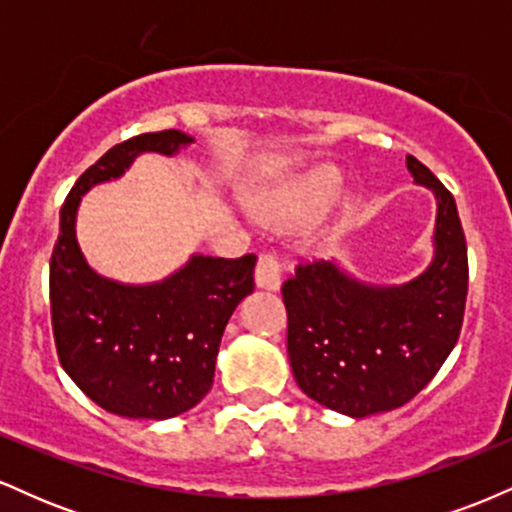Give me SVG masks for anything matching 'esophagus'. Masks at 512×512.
Wrapping results in <instances>:
<instances>
[{
  "instance_id": "obj_1",
  "label": "esophagus",
  "mask_w": 512,
  "mask_h": 512,
  "mask_svg": "<svg viewBox=\"0 0 512 512\" xmlns=\"http://www.w3.org/2000/svg\"><path fill=\"white\" fill-rule=\"evenodd\" d=\"M255 284H257V289L279 291V286H281V262L276 260L274 255H262L260 260H257Z\"/></svg>"
}]
</instances>
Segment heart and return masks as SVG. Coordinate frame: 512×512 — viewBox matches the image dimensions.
<instances>
[{"label": "heart", "mask_w": 512, "mask_h": 512, "mask_svg": "<svg viewBox=\"0 0 512 512\" xmlns=\"http://www.w3.org/2000/svg\"><path fill=\"white\" fill-rule=\"evenodd\" d=\"M342 187L344 178L339 168H334L332 163H320L276 182L255 199V209L264 221L272 223L308 221L330 207Z\"/></svg>", "instance_id": "1"}]
</instances>
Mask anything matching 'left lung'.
<instances>
[{
  "label": "left lung",
  "instance_id": "obj_1",
  "mask_svg": "<svg viewBox=\"0 0 512 512\" xmlns=\"http://www.w3.org/2000/svg\"><path fill=\"white\" fill-rule=\"evenodd\" d=\"M416 185L436 197L433 260L399 286L366 284L337 260L298 264L284 281L293 378L310 399L363 416L407 404L455 349L467 301V243L455 197L407 156Z\"/></svg>",
  "mask_w": 512,
  "mask_h": 512
}]
</instances>
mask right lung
Segmentation results:
<instances>
[{
  "label": "right lung",
  "instance_id": "add662e5",
  "mask_svg": "<svg viewBox=\"0 0 512 512\" xmlns=\"http://www.w3.org/2000/svg\"><path fill=\"white\" fill-rule=\"evenodd\" d=\"M192 142L180 129H163L115 144L76 180L60 211L50 260L57 356L88 399L125 419H173L202 402L223 330L255 289L257 257L192 255L154 284H122L86 262L76 211L91 187L122 178L137 156H175Z\"/></svg>",
  "mask_w": 512,
  "mask_h": 512
}]
</instances>
